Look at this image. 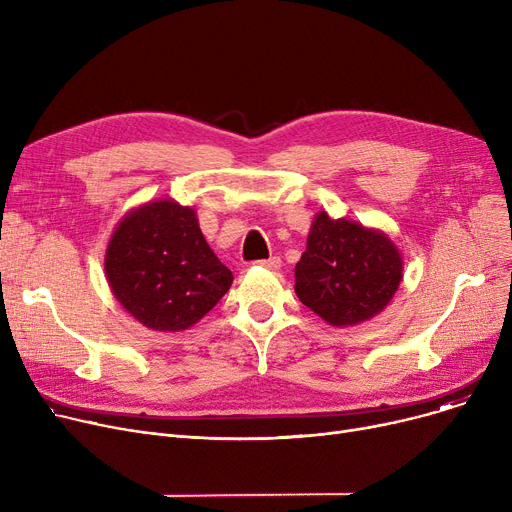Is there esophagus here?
I'll use <instances>...</instances> for the list:
<instances>
[{"instance_id": "1", "label": "esophagus", "mask_w": 512, "mask_h": 512, "mask_svg": "<svg viewBox=\"0 0 512 512\" xmlns=\"http://www.w3.org/2000/svg\"><path fill=\"white\" fill-rule=\"evenodd\" d=\"M259 265H263V267H267V270H278V267L282 265V259L280 257H270V259H261V261H257Z\"/></svg>"}]
</instances>
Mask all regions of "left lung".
Returning <instances> with one entry per match:
<instances>
[{
  "instance_id": "left-lung-1",
  "label": "left lung",
  "mask_w": 512,
  "mask_h": 512,
  "mask_svg": "<svg viewBox=\"0 0 512 512\" xmlns=\"http://www.w3.org/2000/svg\"><path fill=\"white\" fill-rule=\"evenodd\" d=\"M294 278L305 307L330 326H357L392 301L402 280V257L384 232L319 211Z\"/></svg>"
}]
</instances>
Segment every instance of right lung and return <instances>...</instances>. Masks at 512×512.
<instances>
[{
	"instance_id": "obj_1",
	"label": "right lung",
	"mask_w": 512,
	"mask_h": 512,
	"mask_svg": "<svg viewBox=\"0 0 512 512\" xmlns=\"http://www.w3.org/2000/svg\"><path fill=\"white\" fill-rule=\"evenodd\" d=\"M105 276L118 303L157 332L195 326L234 280L209 249L195 209L172 199L124 215L105 251Z\"/></svg>"
}]
</instances>
